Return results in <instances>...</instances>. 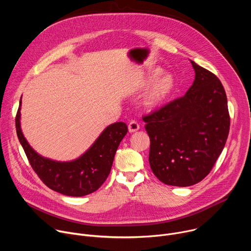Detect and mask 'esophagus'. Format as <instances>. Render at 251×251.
I'll return each mask as SVG.
<instances>
[{"label":"esophagus","instance_id":"obj_1","mask_svg":"<svg viewBox=\"0 0 251 251\" xmlns=\"http://www.w3.org/2000/svg\"><path fill=\"white\" fill-rule=\"evenodd\" d=\"M139 129H140V125H139L135 120L130 121V123H129V125H128V130H129L130 133L137 132Z\"/></svg>","mask_w":251,"mask_h":251}]
</instances>
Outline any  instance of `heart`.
I'll use <instances>...</instances> for the list:
<instances>
[{
  "mask_svg": "<svg viewBox=\"0 0 251 251\" xmlns=\"http://www.w3.org/2000/svg\"><path fill=\"white\" fill-rule=\"evenodd\" d=\"M161 74V68H155L150 71L143 82L144 85L152 82L143 100V104L147 109L159 108L169 99L175 89L174 77L169 74L159 76Z\"/></svg>",
  "mask_w": 251,
  "mask_h": 251,
  "instance_id": "b5f03b06",
  "label": "heart"
}]
</instances>
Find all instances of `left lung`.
<instances>
[{
    "label": "left lung",
    "mask_w": 251,
    "mask_h": 251,
    "mask_svg": "<svg viewBox=\"0 0 251 251\" xmlns=\"http://www.w3.org/2000/svg\"><path fill=\"white\" fill-rule=\"evenodd\" d=\"M195 80L187 93L143 117L150 137L149 163L169 186H193L209 174L229 132L227 98L220 79L191 60Z\"/></svg>",
    "instance_id": "8db88e82"
}]
</instances>
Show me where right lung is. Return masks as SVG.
<instances>
[{"mask_svg": "<svg viewBox=\"0 0 251 251\" xmlns=\"http://www.w3.org/2000/svg\"><path fill=\"white\" fill-rule=\"evenodd\" d=\"M21 106L16 116L19 141L33 171L50 189L69 197H83L98 190L108 176L115 153L127 134V125L116 122L106 127L90 148L79 158L59 162L35 152L21 129Z\"/></svg>", "mask_w": 251, "mask_h": 251, "instance_id": "add662e5", "label": "right lung"}]
</instances>
